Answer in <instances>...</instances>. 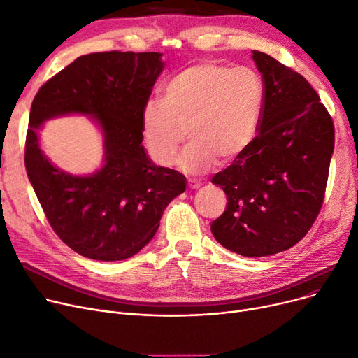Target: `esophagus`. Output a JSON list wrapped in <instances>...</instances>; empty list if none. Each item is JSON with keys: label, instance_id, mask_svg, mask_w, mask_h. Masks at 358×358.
<instances>
[{"label": "esophagus", "instance_id": "1", "mask_svg": "<svg viewBox=\"0 0 358 358\" xmlns=\"http://www.w3.org/2000/svg\"><path fill=\"white\" fill-rule=\"evenodd\" d=\"M188 187H189V189H196V188L201 187V183H199L198 180L189 179V180H188Z\"/></svg>", "mask_w": 358, "mask_h": 358}]
</instances>
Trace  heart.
<instances>
[{
	"label": "heart",
	"instance_id": "heart-1",
	"mask_svg": "<svg viewBox=\"0 0 358 358\" xmlns=\"http://www.w3.org/2000/svg\"><path fill=\"white\" fill-rule=\"evenodd\" d=\"M264 106L266 85L255 70L194 64L167 82L163 99H150L142 110L145 147L157 166L169 167L188 132L191 142L178 166L185 173H203L217 157L231 162L250 148Z\"/></svg>",
	"mask_w": 358,
	"mask_h": 358
}]
</instances>
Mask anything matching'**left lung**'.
Segmentation results:
<instances>
[{"instance_id":"1","label":"left lung","mask_w":358,"mask_h":358,"mask_svg":"<svg viewBox=\"0 0 358 358\" xmlns=\"http://www.w3.org/2000/svg\"><path fill=\"white\" fill-rule=\"evenodd\" d=\"M266 85L259 134L213 176L227 196L211 232L229 251L264 257L294 247L316 222L335 145V126L319 94L273 57L252 51Z\"/></svg>"}]
</instances>
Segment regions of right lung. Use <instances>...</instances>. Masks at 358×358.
<instances>
[{"label":"right lung","mask_w":358,"mask_h":358,"mask_svg":"<svg viewBox=\"0 0 358 358\" xmlns=\"http://www.w3.org/2000/svg\"><path fill=\"white\" fill-rule=\"evenodd\" d=\"M160 52L80 55L35 95L24 166L45 217L67 247L99 262L129 259L155 235L167 204L185 191L179 171L151 163L141 145L142 110L164 63ZM92 113L105 132L106 164L80 178L54 168L38 148L41 122Z\"/></svg>","instance_id":"right-lung-1"}]
</instances>
